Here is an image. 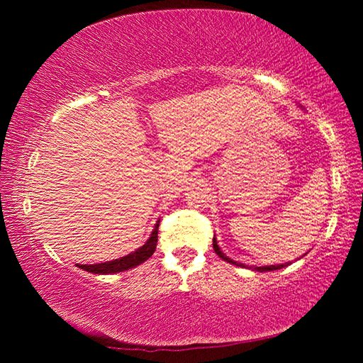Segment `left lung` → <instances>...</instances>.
<instances>
[{
  "instance_id": "1",
  "label": "left lung",
  "mask_w": 363,
  "mask_h": 363,
  "mask_svg": "<svg viewBox=\"0 0 363 363\" xmlns=\"http://www.w3.org/2000/svg\"><path fill=\"white\" fill-rule=\"evenodd\" d=\"M213 248H214V251H216V255L219 256V257H223L224 261H227V262H230V264H233V266H240V267H248V266H245V264H242V262H238V261H233V259H230L229 256H225L224 255V251L219 248V245H218V240H216V237L213 238ZM288 266V262H285V264H277V266H253V267H248V269H253V270H256V272H269V270H277V269H281V267H286Z\"/></svg>"
}]
</instances>
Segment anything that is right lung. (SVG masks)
<instances>
[{
	"instance_id": "obj_1",
	"label": "right lung",
	"mask_w": 363,
	"mask_h": 363,
	"mask_svg": "<svg viewBox=\"0 0 363 363\" xmlns=\"http://www.w3.org/2000/svg\"><path fill=\"white\" fill-rule=\"evenodd\" d=\"M158 224H160V220H157L155 227H153L149 240H147L143 247H139L136 251H133V253L118 257V259H113V261L99 262V264H77V266L79 269L86 270V272H93V274H99V275L125 272V270H128V269L139 266V264H143L144 261L149 259L153 253H155L157 240H158Z\"/></svg>"
}]
</instances>
